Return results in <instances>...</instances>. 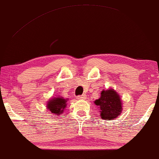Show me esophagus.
<instances>
[{
  "label": "esophagus",
  "instance_id": "obj_1",
  "mask_svg": "<svg viewBox=\"0 0 159 159\" xmlns=\"http://www.w3.org/2000/svg\"><path fill=\"white\" fill-rule=\"evenodd\" d=\"M86 98V95H82V96H78L77 97H76V99H79V100H83V99H85Z\"/></svg>",
  "mask_w": 159,
  "mask_h": 159
}]
</instances>
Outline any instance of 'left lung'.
I'll list each match as a JSON object with an SVG mask.
<instances>
[{
    "mask_svg": "<svg viewBox=\"0 0 159 159\" xmlns=\"http://www.w3.org/2000/svg\"><path fill=\"white\" fill-rule=\"evenodd\" d=\"M98 106L103 120H113L122 113V101L119 93L113 89H102L100 97L94 101Z\"/></svg>",
    "mask_w": 159,
    "mask_h": 159,
    "instance_id": "obj_1",
    "label": "left lung"
}]
</instances>
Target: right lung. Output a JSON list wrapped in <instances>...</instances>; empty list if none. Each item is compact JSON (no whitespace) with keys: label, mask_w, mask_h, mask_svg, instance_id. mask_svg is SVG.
I'll list each match as a JSON object with an SVG mask.
<instances>
[{"label":"right lung","mask_w":159,"mask_h":159,"mask_svg":"<svg viewBox=\"0 0 159 159\" xmlns=\"http://www.w3.org/2000/svg\"><path fill=\"white\" fill-rule=\"evenodd\" d=\"M67 100L62 96L50 98L47 102V109L54 115L60 116L66 109Z\"/></svg>","instance_id":"right-lung-1"}]
</instances>
